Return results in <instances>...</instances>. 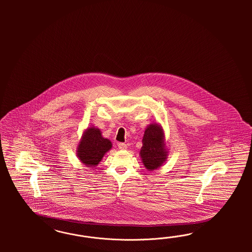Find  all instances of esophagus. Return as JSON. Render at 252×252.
Listing matches in <instances>:
<instances>
[{"label": "esophagus", "instance_id": "esophagus-1", "mask_svg": "<svg viewBox=\"0 0 252 252\" xmlns=\"http://www.w3.org/2000/svg\"><path fill=\"white\" fill-rule=\"evenodd\" d=\"M118 148H119V150H122V151L123 150H126L127 149V145L120 142V143H118Z\"/></svg>", "mask_w": 252, "mask_h": 252}]
</instances>
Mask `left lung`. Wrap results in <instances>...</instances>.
<instances>
[{
  "mask_svg": "<svg viewBox=\"0 0 252 252\" xmlns=\"http://www.w3.org/2000/svg\"><path fill=\"white\" fill-rule=\"evenodd\" d=\"M139 155L144 167L149 171L160 168L167 160L165 134L160 124L151 123L146 127Z\"/></svg>",
  "mask_w": 252,
  "mask_h": 252,
  "instance_id": "1",
  "label": "left lung"
}]
</instances>
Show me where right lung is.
I'll return each instance as SVG.
<instances>
[{
    "label": "right lung",
    "instance_id": "right-lung-1",
    "mask_svg": "<svg viewBox=\"0 0 252 252\" xmlns=\"http://www.w3.org/2000/svg\"><path fill=\"white\" fill-rule=\"evenodd\" d=\"M112 147L111 140L102 137L99 128L92 126L84 130L76 146V156L86 166L95 168Z\"/></svg>",
    "mask_w": 252,
    "mask_h": 252
}]
</instances>
